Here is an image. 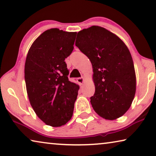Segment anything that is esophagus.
Listing matches in <instances>:
<instances>
[{
    "instance_id": "1",
    "label": "esophagus",
    "mask_w": 156,
    "mask_h": 156,
    "mask_svg": "<svg viewBox=\"0 0 156 156\" xmlns=\"http://www.w3.org/2000/svg\"><path fill=\"white\" fill-rule=\"evenodd\" d=\"M84 80H85V79H84L83 77H81V78H77V81L78 83L80 84V85H83V83H84Z\"/></svg>"
}]
</instances>
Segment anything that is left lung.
<instances>
[{"mask_svg":"<svg viewBox=\"0 0 156 156\" xmlns=\"http://www.w3.org/2000/svg\"><path fill=\"white\" fill-rule=\"evenodd\" d=\"M76 46L92 65L93 109L108 120L122 117L131 105L136 90L134 64L128 47L116 34L97 26L78 32Z\"/></svg>","mask_w":156,"mask_h":156,"instance_id":"obj_1","label":"left lung"}]
</instances>
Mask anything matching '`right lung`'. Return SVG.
<instances>
[{
  "label": "right lung",
  "mask_w": 156,
  "mask_h": 156,
  "mask_svg": "<svg viewBox=\"0 0 156 156\" xmlns=\"http://www.w3.org/2000/svg\"><path fill=\"white\" fill-rule=\"evenodd\" d=\"M76 33L47 30L30 48L25 81L30 103L46 124L59 127L72 117L79 86L69 80L65 58L73 50Z\"/></svg>",
  "instance_id": "1"
}]
</instances>
